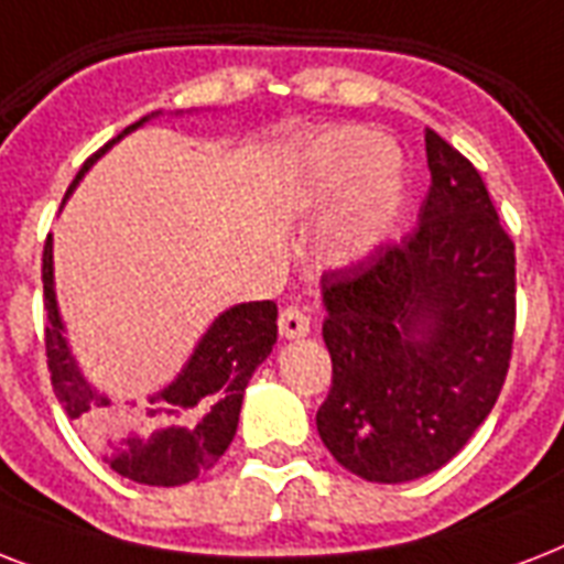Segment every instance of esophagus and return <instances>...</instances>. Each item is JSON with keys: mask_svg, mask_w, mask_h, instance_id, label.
I'll return each instance as SVG.
<instances>
[{"mask_svg": "<svg viewBox=\"0 0 564 564\" xmlns=\"http://www.w3.org/2000/svg\"><path fill=\"white\" fill-rule=\"evenodd\" d=\"M278 327H281V334L286 339H299V336L310 334V316L301 307L290 304V307H283L281 318H278Z\"/></svg>", "mask_w": 564, "mask_h": 564, "instance_id": "obj_1", "label": "esophagus"}]
</instances>
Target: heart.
<instances>
[{
    "mask_svg": "<svg viewBox=\"0 0 564 564\" xmlns=\"http://www.w3.org/2000/svg\"><path fill=\"white\" fill-rule=\"evenodd\" d=\"M316 172L325 187L357 178L351 204L334 228L339 254H357L383 237L401 198V161L392 145L377 143L369 131H336L318 145Z\"/></svg>",
    "mask_w": 564,
    "mask_h": 564,
    "instance_id": "heart-1",
    "label": "heart"
}]
</instances>
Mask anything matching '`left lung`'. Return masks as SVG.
<instances>
[{"label":"left lung","instance_id":"left-lung-1","mask_svg":"<svg viewBox=\"0 0 564 564\" xmlns=\"http://www.w3.org/2000/svg\"><path fill=\"white\" fill-rule=\"evenodd\" d=\"M424 143L419 225L322 274L334 377L316 427L371 482L454 459L498 401L516 343V242L474 163L433 128Z\"/></svg>","mask_w":564,"mask_h":564}]
</instances>
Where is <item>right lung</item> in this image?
<instances>
[{
    "label": "right lung",
    "instance_id": "add662e5",
    "mask_svg": "<svg viewBox=\"0 0 564 564\" xmlns=\"http://www.w3.org/2000/svg\"><path fill=\"white\" fill-rule=\"evenodd\" d=\"M137 126H143V119L87 158L75 181L101 152H108L119 137H126ZM75 181L69 189L75 187ZM40 272L46 307L43 343L52 389L66 415L78 421L84 436H90L105 451L110 468L143 486H181L219 463L237 433L248 380L278 343L274 301H251L221 313L204 334L178 380L140 410H131L122 403H110L90 383H84L82 371L75 369L52 290V237H46L43 246Z\"/></svg>",
    "mask_w": 564,
    "mask_h": 564
}]
</instances>
